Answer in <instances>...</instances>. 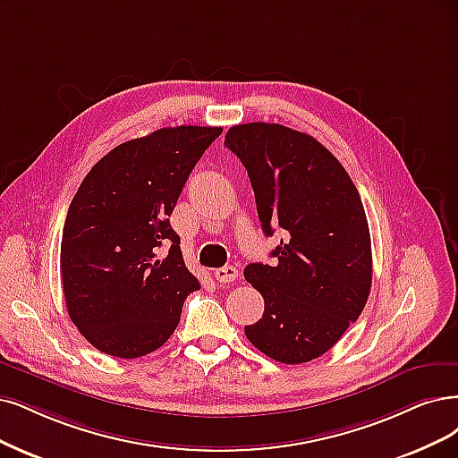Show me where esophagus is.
I'll list each match as a JSON object with an SVG mask.
<instances>
[{
    "mask_svg": "<svg viewBox=\"0 0 458 458\" xmlns=\"http://www.w3.org/2000/svg\"><path fill=\"white\" fill-rule=\"evenodd\" d=\"M238 277V269L233 266H225V267H218L215 269V279L220 283H232Z\"/></svg>",
    "mask_w": 458,
    "mask_h": 458,
    "instance_id": "34e87169",
    "label": "esophagus"
}]
</instances>
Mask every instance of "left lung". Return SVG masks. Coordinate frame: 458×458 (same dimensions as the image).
Listing matches in <instances>:
<instances>
[{
	"label": "left lung",
	"mask_w": 458,
	"mask_h": 458,
	"mask_svg": "<svg viewBox=\"0 0 458 458\" xmlns=\"http://www.w3.org/2000/svg\"><path fill=\"white\" fill-rule=\"evenodd\" d=\"M225 145L247 169L264 233H283L274 266L243 272L264 298V315L245 335L283 364L318 359L369 296L371 242L357 186L327 147L293 128L232 126Z\"/></svg>",
	"instance_id": "obj_1"
}]
</instances>
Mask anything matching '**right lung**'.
I'll use <instances>...</instances> for the list:
<instances>
[{"mask_svg": "<svg viewBox=\"0 0 458 458\" xmlns=\"http://www.w3.org/2000/svg\"><path fill=\"white\" fill-rule=\"evenodd\" d=\"M220 133L213 126L157 130L114 147L81 182L65 216L60 267L67 313L98 351L116 359L157 351L177 328L184 298L199 289L169 215Z\"/></svg>", "mask_w": 458, "mask_h": 458, "instance_id": "obj_1", "label": "right lung"}]
</instances>
